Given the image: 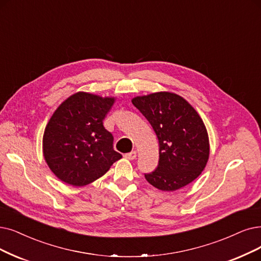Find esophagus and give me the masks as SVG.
Listing matches in <instances>:
<instances>
[{"instance_id":"1","label":"esophagus","mask_w":261,"mask_h":261,"mask_svg":"<svg viewBox=\"0 0 261 261\" xmlns=\"http://www.w3.org/2000/svg\"><path fill=\"white\" fill-rule=\"evenodd\" d=\"M125 158H126L129 161H134L135 159L137 158V152L136 151H132V152L127 153V154H125Z\"/></svg>"}]
</instances>
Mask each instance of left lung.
Instances as JSON below:
<instances>
[{
    "label": "left lung",
    "instance_id": "1",
    "mask_svg": "<svg viewBox=\"0 0 261 261\" xmlns=\"http://www.w3.org/2000/svg\"><path fill=\"white\" fill-rule=\"evenodd\" d=\"M159 139V166L144 174L163 192H174L201 174L210 156L209 135L199 114L182 96L155 92L132 99Z\"/></svg>",
    "mask_w": 261,
    "mask_h": 261
}]
</instances>
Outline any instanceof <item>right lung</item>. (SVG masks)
I'll return each instance as SVG.
<instances>
[{
  "label": "right lung",
  "instance_id": "1",
  "mask_svg": "<svg viewBox=\"0 0 261 261\" xmlns=\"http://www.w3.org/2000/svg\"><path fill=\"white\" fill-rule=\"evenodd\" d=\"M116 97L77 92L49 119L43 136L44 159L59 180L85 186L105 174L122 155L113 150L112 135L102 120Z\"/></svg>",
  "mask_w": 261,
  "mask_h": 261
}]
</instances>
